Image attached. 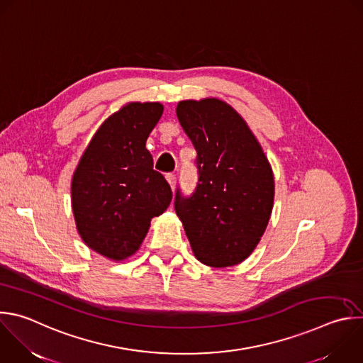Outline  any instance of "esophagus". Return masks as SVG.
<instances>
[{
	"mask_svg": "<svg viewBox=\"0 0 363 363\" xmlns=\"http://www.w3.org/2000/svg\"><path fill=\"white\" fill-rule=\"evenodd\" d=\"M167 181L169 182V185H171V188L174 189L175 188V184H177V175L175 174H172V172H169V174H167Z\"/></svg>",
	"mask_w": 363,
	"mask_h": 363,
	"instance_id": "esophagus-1",
	"label": "esophagus"
}]
</instances>
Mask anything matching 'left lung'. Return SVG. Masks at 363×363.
<instances>
[{
  "label": "left lung",
  "mask_w": 363,
  "mask_h": 363,
  "mask_svg": "<svg viewBox=\"0 0 363 363\" xmlns=\"http://www.w3.org/2000/svg\"><path fill=\"white\" fill-rule=\"evenodd\" d=\"M177 115L196 150L198 182L189 196L177 188L175 212L202 264L236 265L252 254L271 218V165L245 121L223 101H181Z\"/></svg>",
  "instance_id": "8db88e82"
}]
</instances>
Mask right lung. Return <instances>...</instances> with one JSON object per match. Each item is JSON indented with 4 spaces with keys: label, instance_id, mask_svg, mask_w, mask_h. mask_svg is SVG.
Masks as SVG:
<instances>
[{
    "label": "right lung",
    "instance_id": "right-lung-1",
    "mask_svg": "<svg viewBox=\"0 0 363 363\" xmlns=\"http://www.w3.org/2000/svg\"><path fill=\"white\" fill-rule=\"evenodd\" d=\"M158 102H131L92 137L72 178L77 229L98 254L119 261L135 254L172 191L154 169L145 143L162 115Z\"/></svg>",
    "mask_w": 363,
    "mask_h": 363
}]
</instances>
